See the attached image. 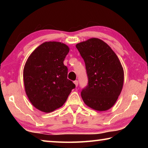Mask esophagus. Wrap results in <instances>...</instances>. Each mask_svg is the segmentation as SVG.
<instances>
[{"mask_svg": "<svg viewBox=\"0 0 148 148\" xmlns=\"http://www.w3.org/2000/svg\"><path fill=\"white\" fill-rule=\"evenodd\" d=\"M74 83L75 84V86H76V87H77V86H78V81H77V80H76V81H74Z\"/></svg>", "mask_w": 148, "mask_h": 148, "instance_id": "esophagus-1", "label": "esophagus"}]
</instances>
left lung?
<instances>
[{
  "label": "left lung",
  "mask_w": 148,
  "mask_h": 148,
  "mask_svg": "<svg viewBox=\"0 0 148 148\" xmlns=\"http://www.w3.org/2000/svg\"><path fill=\"white\" fill-rule=\"evenodd\" d=\"M84 59L88 86L81 92L87 106L106 111L114 106L123 86L124 71L118 57L103 40L91 38L76 45Z\"/></svg>",
  "instance_id": "1"
}]
</instances>
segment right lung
<instances>
[{
  "instance_id": "obj_1",
  "label": "right lung",
  "mask_w": 148,
  "mask_h": 148,
  "mask_svg": "<svg viewBox=\"0 0 148 148\" xmlns=\"http://www.w3.org/2000/svg\"><path fill=\"white\" fill-rule=\"evenodd\" d=\"M67 45L46 42L28 57L23 69L25 90L31 103L40 111L49 113L61 107L75 84L67 79L64 65L69 52Z\"/></svg>"
}]
</instances>
